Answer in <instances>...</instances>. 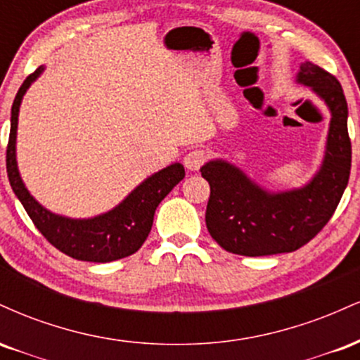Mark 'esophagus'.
Returning <instances> with one entry per match:
<instances>
[{"mask_svg": "<svg viewBox=\"0 0 360 360\" xmlns=\"http://www.w3.org/2000/svg\"><path fill=\"white\" fill-rule=\"evenodd\" d=\"M206 160V154L205 150H200V148H196V150H191L188 152L184 157V166L189 169V171H198L201 166L205 164Z\"/></svg>", "mask_w": 360, "mask_h": 360, "instance_id": "esophagus-1", "label": "esophagus"}]
</instances>
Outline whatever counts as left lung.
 I'll return each mask as SVG.
<instances>
[{
    "instance_id": "1",
    "label": "left lung",
    "mask_w": 360,
    "mask_h": 360,
    "mask_svg": "<svg viewBox=\"0 0 360 360\" xmlns=\"http://www.w3.org/2000/svg\"><path fill=\"white\" fill-rule=\"evenodd\" d=\"M296 82L309 86L328 106L330 128L320 171L303 188L271 193L226 160L201 167L210 184L206 226L226 252L247 257L298 250L328 223L350 176L352 146L340 82L313 62H303Z\"/></svg>"
}]
</instances>
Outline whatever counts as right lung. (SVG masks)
Listing matches in <instances>:
<instances>
[{"label": "right lung", "instance_id": "1", "mask_svg": "<svg viewBox=\"0 0 360 360\" xmlns=\"http://www.w3.org/2000/svg\"><path fill=\"white\" fill-rule=\"evenodd\" d=\"M42 72L44 65H40L23 81L11 106L10 140L6 147V172L11 189L39 232L69 257L86 262H111L128 257L142 247L150 233L154 213L160 201L179 181H183V164H171L147 177L122 203L98 217L77 220L49 212L25 188L16 166V128L20 105L23 94Z\"/></svg>", "mask_w": 360, "mask_h": 360}]
</instances>
